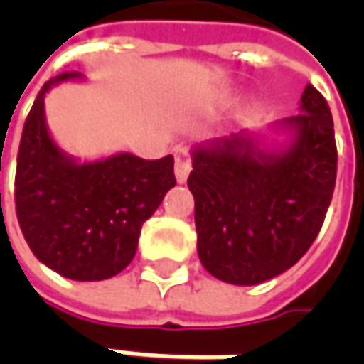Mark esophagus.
Segmentation results:
<instances>
[{
    "mask_svg": "<svg viewBox=\"0 0 364 364\" xmlns=\"http://www.w3.org/2000/svg\"><path fill=\"white\" fill-rule=\"evenodd\" d=\"M190 160L186 158H176V164H174V174H176V180L180 182V184H184L186 180H188V174H190Z\"/></svg>",
    "mask_w": 364,
    "mask_h": 364,
    "instance_id": "1",
    "label": "esophagus"
}]
</instances>
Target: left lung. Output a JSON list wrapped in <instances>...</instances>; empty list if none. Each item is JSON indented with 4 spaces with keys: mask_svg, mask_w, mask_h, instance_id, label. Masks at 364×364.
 <instances>
[{
    "mask_svg": "<svg viewBox=\"0 0 364 364\" xmlns=\"http://www.w3.org/2000/svg\"><path fill=\"white\" fill-rule=\"evenodd\" d=\"M298 115L192 147L198 257L232 286H257L294 267L314 243L336 182L334 123L308 85Z\"/></svg>",
    "mask_w": 364,
    "mask_h": 364,
    "instance_id": "left-lung-1",
    "label": "left lung"
}]
</instances>
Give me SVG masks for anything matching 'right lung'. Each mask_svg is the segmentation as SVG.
Masks as SVG:
<instances>
[{
    "label": "right lung",
    "instance_id": "1",
    "mask_svg": "<svg viewBox=\"0 0 364 364\" xmlns=\"http://www.w3.org/2000/svg\"><path fill=\"white\" fill-rule=\"evenodd\" d=\"M85 77L60 73L38 92L23 123L16 213L26 243L40 263L77 282H101L135 257L141 225L174 188V158L144 160L117 151L80 160L64 151L46 123L44 99L60 82Z\"/></svg>",
    "mask_w": 364,
    "mask_h": 364
}]
</instances>
